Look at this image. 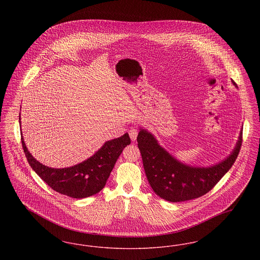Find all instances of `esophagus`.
Returning <instances> with one entry per match:
<instances>
[{"label":"esophagus","mask_w":260,"mask_h":260,"mask_svg":"<svg viewBox=\"0 0 260 260\" xmlns=\"http://www.w3.org/2000/svg\"><path fill=\"white\" fill-rule=\"evenodd\" d=\"M128 135H129L131 139H132L133 141H135L136 139V137H137V135H138V129L136 128V127H131L129 131H128Z\"/></svg>","instance_id":"esophagus-1"}]
</instances>
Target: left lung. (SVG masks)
Masks as SVG:
<instances>
[{
	"instance_id": "obj_1",
	"label": "left lung",
	"mask_w": 260,
	"mask_h": 260,
	"mask_svg": "<svg viewBox=\"0 0 260 260\" xmlns=\"http://www.w3.org/2000/svg\"><path fill=\"white\" fill-rule=\"evenodd\" d=\"M232 83L237 87L234 81ZM242 138L241 132L232 153L224 161L208 168L192 167L176 160L144 128H140L137 145L153 191L166 201L178 203L199 198L216 185L235 162Z\"/></svg>"
}]
</instances>
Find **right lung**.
<instances>
[{
  "label": "right lung",
  "instance_id": "right-lung-1",
  "mask_svg": "<svg viewBox=\"0 0 260 260\" xmlns=\"http://www.w3.org/2000/svg\"><path fill=\"white\" fill-rule=\"evenodd\" d=\"M21 142L29 165L51 189L71 198L82 199L95 195L104 188L123 149L131 144V138L124 134L106 141L86 161L63 169L49 168L38 161L26 147L22 134Z\"/></svg>",
  "mask_w": 260,
  "mask_h": 260
}]
</instances>
